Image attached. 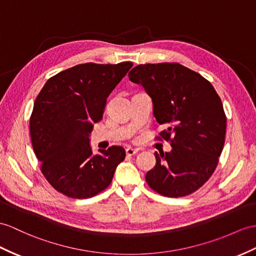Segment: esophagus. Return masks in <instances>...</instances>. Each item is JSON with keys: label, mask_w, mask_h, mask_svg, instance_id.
Here are the masks:
<instances>
[{"label": "esophagus", "mask_w": 256, "mask_h": 256, "mask_svg": "<svg viewBox=\"0 0 256 256\" xmlns=\"http://www.w3.org/2000/svg\"><path fill=\"white\" fill-rule=\"evenodd\" d=\"M138 152H139L138 148H126V154L128 155V156H134V155L138 154Z\"/></svg>", "instance_id": "esophagus-1"}]
</instances>
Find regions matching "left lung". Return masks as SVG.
I'll use <instances>...</instances> for the list:
<instances>
[{
	"label": "left lung",
	"mask_w": 256,
	"mask_h": 256,
	"mask_svg": "<svg viewBox=\"0 0 256 256\" xmlns=\"http://www.w3.org/2000/svg\"><path fill=\"white\" fill-rule=\"evenodd\" d=\"M128 76L152 98L154 116L166 127L155 139L172 146V152L155 153L148 184L168 198L191 194L213 175L225 144L220 96L208 79L178 63L138 65Z\"/></svg>",
	"instance_id": "1"
}]
</instances>
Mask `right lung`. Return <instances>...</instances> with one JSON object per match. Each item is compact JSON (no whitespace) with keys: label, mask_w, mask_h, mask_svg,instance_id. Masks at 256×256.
<instances>
[{"label":"right lung","mask_w":256,"mask_h":256,"mask_svg":"<svg viewBox=\"0 0 256 256\" xmlns=\"http://www.w3.org/2000/svg\"><path fill=\"white\" fill-rule=\"evenodd\" d=\"M132 65L80 64L43 86L30 116V136L43 176L56 191L88 198L110 184L124 148L113 146L93 155L89 134L102 120L108 94Z\"/></svg>","instance_id":"obj_1"}]
</instances>
